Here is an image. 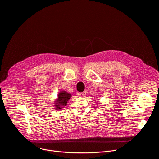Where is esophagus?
<instances>
[{
  "label": "esophagus",
  "instance_id": "obj_1",
  "mask_svg": "<svg viewBox=\"0 0 159 159\" xmlns=\"http://www.w3.org/2000/svg\"><path fill=\"white\" fill-rule=\"evenodd\" d=\"M86 93H87L86 92V91H84V92L80 93V95H81V96H83V97H85V95H86Z\"/></svg>",
  "mask_w": 159,
  "mask_h": 159
}]
</instances>
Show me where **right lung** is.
I'll use <instances>...</instances> for the list:
<instances>
[{
  "instance_id": "add662e5",
  "label": "right lung",
  "mask_w": 159,
  "mask_h": 159,
  "mask_svg": "<svg viewBox=\"0 0 159 159\" xmlns=\"http://www.w3.org/2000/svg\"><path fill=\"white\" fill-rule=\"evenodd\" d=\"M71 97V94L67 93L65 91L60 92L58 96V100L57 101L58 103L56 105V108L58 110H60L61 109V107H59V106H66L67 103V101Z\"/></svg>"
}]
</instances>
